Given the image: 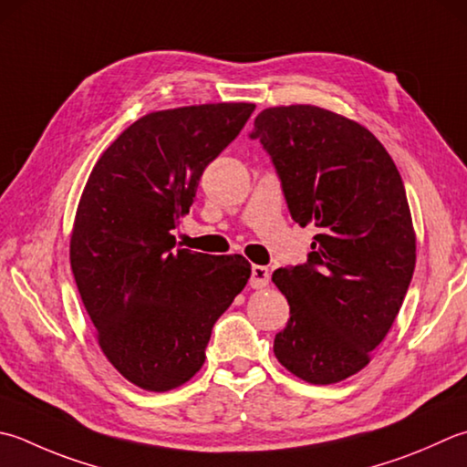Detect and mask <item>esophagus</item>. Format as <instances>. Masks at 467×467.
Listing matches in <instances>:
<instances>
[{
  "label": "esophagus",
  "instance_id": "esophagus-1",
  "mask_svg": "<svg viewBox=\"0 0 467 467\" xmlns=\"http://www.w3.org/2000/svg\"><path fill=\"white\" fill-rule=\"evenodd\" d=\"M269 279H271V273H269L267 267H263V265H253L251 279H249L251 287H254V289L267 287L269 285Z\"/></svg>",
  "mask_w": 467,
  "mask_h": 467
}]
</instances>
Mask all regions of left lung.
<instances>
[{"label":"left lung","instance_id":"8db88e82","mask_svg":"<svg viewBox=\"0 0 467 467\" xmlns=\"http://www.w3.org/2000/svg\"><path fill=\"white\" fill-rule=\"evenodd\" d=\"M251 140L271 155L291 218L317 228L307 263L273 273L289 304L273 352L297 379L334 385L370 362L413 279L403 180L367 127L316 105L265 109Z\"/></svg>","mask_w":467,"mask_h":467}]
</instances>
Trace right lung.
Returning a JSON list of instances; mask_svg holds the SVG:
<instances>
[{
    "instance_id": "add662e5",
    "label": "right lung",
    "mask_w": 467,
    "mask_h": 467,
    "mask_svg": "<svg viewBox=\"0 0 467 467\" xmlns=\"http://www.w3.org/2000/svg\"><path fill=\"white\" fill-rule=\"evenodd\" d=\"M253 103L137 119L95 163L70 234V267L100 350L135 387L166 392L202 368L210 332L251 277L243 254L173 249L204 168Z\"/></svg>"
}]
</instances>
